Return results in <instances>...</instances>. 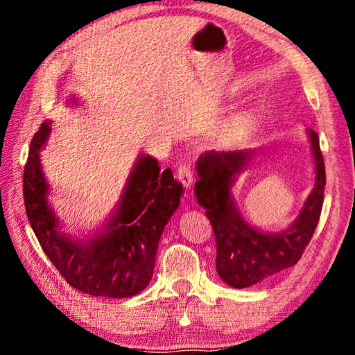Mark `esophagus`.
Listing matches in <instances>:
<instances>
[{
    "label": "esophagus",
    "instance_id": "34e87169",
    "mask_svg": "<svg viewBox=\"0 0 355 355\" xmlns=\"http://www.w3.org/2000/svg\"><path fill=\"white\" fill-rule=\"evenodd\" d=\"M177 177L184 188H189L192 184V180H194V172H192V167L188 163H180Z\"/></svg>",
    "mask_w": 355,
    "mask_h": 355
}]
</instances>
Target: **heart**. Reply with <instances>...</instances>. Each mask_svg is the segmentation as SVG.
<instances>
[{"instance_id": "heart-1", "label": "heart", "mask_w": 355, "mask_h": 355, "mask_svg": "<svg viewBox=\"0 0 355 355\" xmlns=\"http://www.w3.org/2000/svg\"><path fill=\"white\" fill-rule=\"evenodd\" d=\"M255 125V116L252 112H239L233 116L224 127V139L227 142H236L249 133Z\"/></svg>"}]
</instances>
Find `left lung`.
Instances as JSON below:
<instances>
[{
    "label": "left lung",
    "instance_id": "8db88e82",
    "mask_svg": "<svg viewBox=\"0 0 355 355\" xmlns=\"http://www.w3.org/2000/svg\"><path fill=\"white\" fill-rule=\"evenodd\" d=\"M316 182L296 222L282 233L266 235L245 224L230 196V184L249 163L248 150L207 152L197 163L200 180L196 197L211 222L216 238V271L227 285L245 288L296 264L320 222L326 169L316 131L309 130Z\"/></svg>",
    "mask_w": 355,
    "mask_h": 355
}]
</instances>
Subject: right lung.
I'll return each instance as SVG.
<instances>
[{"label":"right lung","mask_w":355,"mask_h":355,"mask_svg":"<svg viewBox=\"0 0 355 355\" xmlns=\"http://www.w3.org/2000/svg\"><path fill=\"white\" fill-rule=\"evenodd\" d=\"M48 135L50 123L44 122L33 137L23 172L26 216L40 248L78 291L105 297L135 296L152 279L159 236L178 208L182 184L171 169L161 171L152 156H141L106 233L89 243H73L59 233L58 219L46 203L48 184L39 152Z\"/></svg>","instance_id":"1"}]
</instances>
